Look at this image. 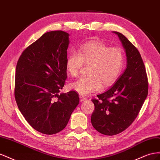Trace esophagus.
I'll use <instances>...</instances> for the list:
<instances>
[{
  "label": "esophagus",
  "mask_w": 160,
  "mask_h": 160,
  "mask_svg": "<svg viewBox=\"0 0 160 160\" xmlns=\"http://www.w3.org/2000/svg\"><path fill=\"white\" fill-rule=\"evenodd\" d=\"M79 99H80L81 101H85L87 99V98H86V97L83 96V95H79Z\"/></svg>",
  "instance_id": "34e87169"
}]
</instances>
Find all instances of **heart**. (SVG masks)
<instances>
[{"mask_svg": "<svg viewBox=\"0 0 160 160\" xmlns=\"http://www.w3.org/2000/svg\"><path fill=\"white\" fill-rule=\"evenodd\" d=\"M125 63L123 50L110 47L99 42H89L69 53L66 60V70L76 77L83 64L88 65V74L71 84V88L82 95L99 91L112 85L122 74Z\"/></svg>", "mask_w": 160, "mask_h": 160, "instance_id": "obj_1", "label": "heart"}]
</instances>
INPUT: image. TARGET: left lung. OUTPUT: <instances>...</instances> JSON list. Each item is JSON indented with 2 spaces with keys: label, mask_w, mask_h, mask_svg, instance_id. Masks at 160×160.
Here are the masks:
<instances>
[{
  "label": "left lung",
  "mask_w": 160,
  "mask_h": 160,
  "mask_svg": "<svg viewBox=\"0 0 160 160\" xmlns=\"http://www.w3.org/2000/svg\"><path fill=\"white\" fill-rule=\"evenodd\" d=\"M118 35L125 50L127 68L110 89L92 99L95 109L91 120L99 133L117 135L136 119L148 93V79L141 55L123 34Z\"/></svg>",
  "instance_id": "1"
}]
</instances>
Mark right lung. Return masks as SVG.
<instances>
[{
    "label": "right lung",
    "mask_w": 160,
    "mask_h": 160,
    "mask_svg": "<svg viewBox=\"0 0 160 160\" xmlns=\"http://www.w3.org/2000/svg\"><path fill=\"white\" fill-rule=\"evenodd\" d=\"M69 34L45 33L22 52L18 60L14 98L27 122L38 132L55 134L63 129L79 102L75 91L59 95L67 78Z\"/></svg>",
    "instance_id": "right-lung-1"
}]
</instances>
